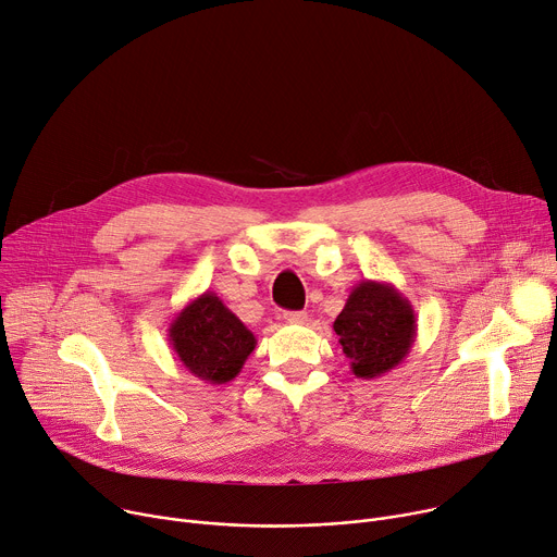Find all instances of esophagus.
<instances>
[{
	"label": "esophagus",
	"instance_id": "esophagus-1",
	"mask_svg": "<svg viewBox=\"0 0 557 557\" xmlns=\"http://www.w3.org/2000/svg\"><path fill=\"white\" fill-rule=\"evenodd\" d=\"M283 317H285L287 323H298V325H304V323L308 321V314H306V312H285Z\"/></svg>",
	"mask_w": 557,
	"mask_h": 557
}]
</instances>
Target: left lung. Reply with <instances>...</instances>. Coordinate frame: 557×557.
<instances>
[{
  "label": "left lung",
  "mask_w": 557,
  "mask_h": 557,
  "mask_svg": "<svg viewBox=\"0 0 557 557\" xmlns=\"http://www.w3.org/2000/svg\"><path fill=\"white\" fill-rule=\"evenodd\" d=\"M332 327L350 359L352 374L376 379L408 357L417 336V317L393 283L366 278L355 285Z\"/></svg>",
  "instance_id": "8db88e82"
}]
</instances>
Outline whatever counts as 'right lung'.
Segmentation results:
<instances>
[{"label": "right lung", "mask_w": 557, "mask_h": 557, "mask_svg": "<svg viewBox=\"0 0 557 557\" xmlns=\"http://www.w3.org/2000/svg\"><path fill=\"white\" fill-rule=\"evenodd\" d=\"M166 336L178 361L211 386L238 376L256 348L253 332L209 289L174 317Z\"/></svg>", "instance_id": "1"}]
</instances>
